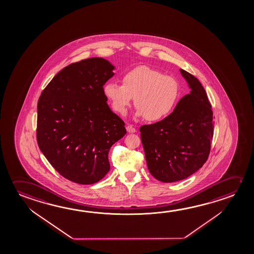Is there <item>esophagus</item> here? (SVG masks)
Listing matches in <instances>:
<instances>
[{
    "label": "esophagus",
    "instance_id": "esophagus-1",
    "mask_svg": "<svg viewBox=\"0 0 254 254\" xmlns=\"http://www.w3.org/2000/svg\"><path fill=\"white\" fill-rule=\"evenodd\" d=\"M127 131L128 133H135V132H136V129L134 128L132 125H127Z\"/></svg>",
    "mask_w": 254,
    "mask_h": 254
}]
</instances>
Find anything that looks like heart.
I'll return each mask as SVG.
<instances>
[{"mask_svg":"<svg viewBox=\"0 0 254 254\" xmlns=\"http://www.w3.org/2000/svg\"><path fill=\"white\" fill-rule=\"evenodd\" d=\"M121 81L122 85L108 82L104 87V96L121 115H125L134 98L135 116L158 122L167 119L179 101L178 81L154 68H133L122 75Z\"/></svg>","mask_w":254,"mask_h":254,"instance_id":"obj_1","label":"heart"}]
</instances>
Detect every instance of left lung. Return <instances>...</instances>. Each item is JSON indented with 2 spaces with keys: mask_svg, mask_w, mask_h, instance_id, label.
<instances>
[{
  "mask_svg": "<svg viewBox=\"0 0 254 254\" xmlns=\"http://www.w3.org/2000/svg\"><path fill=\"white\" fill-rule=\"evenodd\" d=\"M190 94L167 119L140 127L148 169L162 183L186 179L207 160L213 135L212 106L199 80L180 69Z\"/></svg>",
  "mask_w": 254,
  "mask_h": 254,
  "instance_id": "1",
  "label": "left lung"
}]
</instances>
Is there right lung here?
<instances>
[{
    "mask_svg": "<svg viewBox=\"0 0 254 254\" xmlns=\"http://www.w3.org/2000/svg\"><path fill=\"white\" fill-rule=\"evenodd\" d=\"M114 69L102 58L71 64L55 76L38 101L39 148L73 183L87 185L103 179L110 170L109 150L127 133L104 94Z\"/></svg>",
    "mask_w": 254,
    "mask_h": 254,
    "instance_id": "right-lung-1",
    "label": "right lung"
}]
</instances>
